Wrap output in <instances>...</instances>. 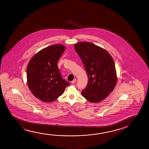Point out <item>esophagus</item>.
I'll use <instances>...</instances> for the list:
<instances>
[{"label": "esophagus", "instance_id": "34e87169", "mask_svg": "<svg viewBox=\"0 0 149 149\" xmlns=\"http://www.w3.org/2000/svg\"><path fill=\"white\" fill-rule=\"evenodd\" d=\"M76 81H77V79H74V80H73V81H71V83H72V84H73V83H76Z\"/></svg>", "mask_w": 149, "mask_h": 149}]
</instances>
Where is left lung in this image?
<instances>
[{
    "label": "left lung",
    "mask_w": 149,
    "mask_h": 149,
    "mask_svg": "<svg viewBox=\"0 0 149 149\" xmlns=\"http://www.w3.org/2000/svg\"><path fill=\"white\" fill-rule=\"evenodd\" d=\"M74 46L88 76L82 95L92 103L100 102L113 91L117 83L113 59L106 50L90 42H80Z\"/></svg>",
    "instance_id": "8db88e82"
}]
</instances>
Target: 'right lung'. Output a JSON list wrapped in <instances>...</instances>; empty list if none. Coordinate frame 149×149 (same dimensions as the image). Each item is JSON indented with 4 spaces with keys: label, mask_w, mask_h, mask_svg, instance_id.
Here are the masks:
<instances>
[{
    "label": "right lung",
    "mask_w": 149,
    "mask_h": 149,
    "mask_svg": "<svg viewBox=\"0 0 149 149\" xmlns=\"http://www.w3.org/2000/svg\"><path fill=\"white\" fill-rule=\"evenodd\" d=\"M65 49V46L61 44L49 46L36 53L28 63V86L40 101L52 102L70 85L62 78L57 66Z\"/></svg>",
    "instance_id": "right-lung-1"
}]
</instances>
